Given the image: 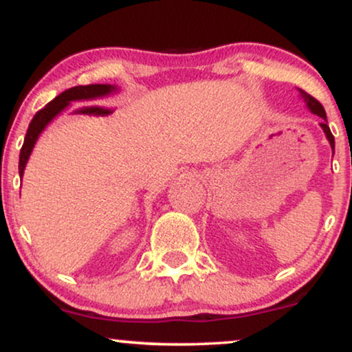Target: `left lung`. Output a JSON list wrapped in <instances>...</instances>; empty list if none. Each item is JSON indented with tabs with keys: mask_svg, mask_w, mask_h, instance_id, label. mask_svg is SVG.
Listing matches in <instances>:
<instances>
[{
	"mask_svg": "<svg viewBox=\"0 0 352 352\" xmlns=\"http://www.w3.org/2000/svg\"><path fill=\"white\" fill-rule=\"evenodd\" d=\"M300 94H301V98L305 99V102H306V106H308V109L311 112H313V114H316V116H319L321 117V129L322 131H324V134H326V139L329 140V144H331V148H333V153H334V137H333V134H331V131H329V125H328V119H326V112H324V107L321 106V104H319V100H316L313 98V96H309L308 92H305V91H301L300 89Z\"/></svg>",
	"mask_w": 352,
	"mask_h": 352,
	"instance_id": "obj_1",
	"label": "left lung"
}]
</instances>
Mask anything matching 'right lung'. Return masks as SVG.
Instances as JSON below:
<instances>
[{
	"label": "right lung",
	"mask_w": 352,
	"mask_h": 352,
	"mask_svg": "<svg viewBox=\"0 0 352 352\" xmlns=\"http://www.w3.org/2000/svg\"><path fill=\"white\" fill-rule=\"evenodd\" d=\"M117 92L116 86L111 84H89V86H76L67 89V91L60 92L58 98H54L50 104H46V107H43L41 111L36 112L33 120L30 122L28 127L26 137H24V144L21 147V153H19V177H23L24 167H26L28 159H30L33 147L38 140V137L41 135V132L46 129V125L54 119L56 116L60 114L71 102H80V100H98L106 98V96Z\"/></svg>",
	"instance_id": "add662e5"
}]
</instances>
